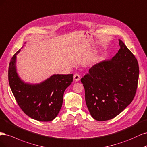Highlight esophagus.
<instances>
[{"mask_svg":"<svg viewBox=\"0 0 147 147\" xmlns=\"http://www.w3.org/2000/svg\"><path fill=\"white\" fill-rule=\"evenodd\" d=\"M80 75L78 73H76L74 74V80H76V81H78V80H80Z\"/></svg>","mask_w":147,"mask_h":147,"instance_id":"34e87169","label":"esophagus"}]
</instances>
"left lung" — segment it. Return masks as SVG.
I'll list each match as a JSON object with an SVG mask.
<instances>
[{
  "label": "left lung",
  "instance_id": "left-lung-1",
  "mask_svg": "<svg viewBox=\"0 0 147 147\" xmlns=\"http://www.w3.org/2000/svg\"><path fill=\"white\" fill-rule=\"evenodd\" d=\"M120 49L112 59L101 61L81 79L87 106L97 121L112 119L132 101L139 68L137 60L121 40Z\"/></svg>",
  "mask_w": 147,
  "mask_h": 147
}]
</instances>
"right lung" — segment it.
<instances>
[{"mask_svg":"<svg viewBox=\"0 0 147 147\" xmlns=\"http://www.w3.org/2000/svg\"><path fill=\"white\" fill-rule=\"evenodd\" d=\"M8 68V81L19 106L27 115L40 121H51L57 116L62 106L64 92L73 80V74H54L40 84L24 83L16 69V55Z\"/></svg>","mask_w":147,"mask_h":147,"instance_id":"add662e5","label":"right lung"}]
</instances>
